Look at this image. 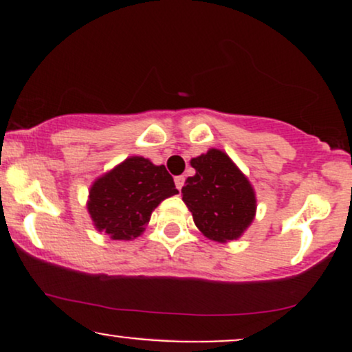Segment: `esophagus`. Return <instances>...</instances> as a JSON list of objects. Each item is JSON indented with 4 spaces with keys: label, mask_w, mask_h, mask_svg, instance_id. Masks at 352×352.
Masks as SVG:
<instances>
[{
    "label": "esophagus",
    "mask_w": 352,
    "mask_h": 352,
    "mask_svg": "<svg viewBox=\"0 0 352 352\" xmlns=\"http://www.w3.org/2000/svg\"><path fill=\"white\" fill-rule=\"evenodd\" d=\"M184 184H185V177H184V175L175 177V187H177V188L182 190V187H184Z\"/></svg>",
    "instance_id": "obj_1"
}]
</instances>
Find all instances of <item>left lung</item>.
<instances>
[{
  "label": "left lung",
  "mask_w": 352,
  "mask_h": 352,
  "mask_svg": "<svg viewBox=\"0 0 352 352\" xmlns=\"http://www.w3.org/2000/svg\"><path fill=\"white\" fill-rule=\"evenodd\" d=\"M197 173L185 180L184 201L210 240H236L253 221L256 200L246 177L217 148L190 160Z\"/></svg>",
  "instance_id": "8db88e82"
}]
</instances>
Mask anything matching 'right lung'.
I'll use <instances>...</instances> for the list:
<instances>
[{
  "label": "right lung",
  "mask_w": 352,
  "mask_h": 352,
  "mask_svg": "<svg viewBox=\"0 0 352 352\" xmlns=\"http://www.w3.org/2000/svg\"><path fill=\"white\" fill-rule=\"evenodd\" d=\"M179 193L164 165L131 157L94 182L87 210L99 232L112 240H132L144 232L160 201Z\"/></svg>",
  "instance_id": "right-lung-1"
}]
</instances>
